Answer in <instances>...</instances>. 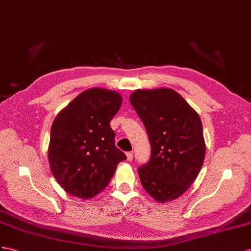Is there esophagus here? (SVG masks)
Returning a JSON list of instances; mask_svg holds the SVG:
<instances>
[{"label":"esophagus","instance_id":"esophagus-1","mask_svg":"<svg viewBox=\"0 0 251 251\" xmlns=\"http://www.w3.org/2000/svg\"><path fill=\"white\" fill-rule=\"evenodd\" d=\"M126 157H127V161H132V159H133V153L131 152V151H129V152H127L126 153Z\"/></svg>","mask_w":251,"mask_h":251}]
</instances>
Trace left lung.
<instances>
[{
  "label": "left lung",
  "mask_w": 251,
  "mask_h": 251,
  "mask_svg": "<svg viewBox=\"0 0 251 251\" xmlns=\"http://www.w3.org/2000/svg\"><path fill=\"white\" fill-rule=\"evenodd\" d=\"M129 100L151 146L150 161L138 170L141 183L155 201H174L190 188L202 168L205 143L201 118L170 88L138 89Z\"/></svg>",
  "instance_id": "obj_1"
}]
</instances>
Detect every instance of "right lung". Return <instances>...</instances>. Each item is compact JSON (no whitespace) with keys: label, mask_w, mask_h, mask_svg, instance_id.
<instances>
[{"label":"right lung","mask_w":251,"mask_h":251,"mask_svg":"<svg viewBox=\"0 0 251 251\" xmlns=\"http://www.w3.org/2000/svg\"><path fill=\"white\" fill-rule=\"evenodd\" d=\"M119 92L91 88L64 107L50 128V172L68 194L91 199L104 190L126 159L114 145L110 121L122 105Z\"/></svg>","instance_id":"obj_1"}]
</instances>
